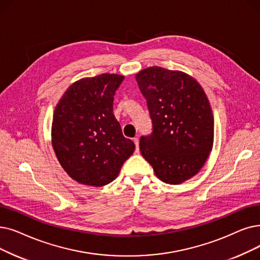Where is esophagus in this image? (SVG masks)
<instances>
[{
  "mask_svg": "<svg viewBox=\"0 0 260 260\" xmlns=\"http://www.w3.org/2000/svg\"><path fill=\"white\" fill-rule=\"evenodd\" d=\"M133 141H134L135 145H136V153H138L139 152V139L138 138H134Z\"/></svg>",
  "mask_w": 260,
  "mask_h": 260,
  "instance_id": "34e87169",
  "label": "esophagus"
}]
</instances>
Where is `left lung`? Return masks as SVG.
<instances>
[{
  "mask_svg": "<svg viewBox=\"0 0 260 260\" xmlns=\"http://www.w3.org/2000/svg\"><path fill=\"white\" fill-rule=\"evenodd\" d=\"M153 133L140 151L161 182L179 185L206 162L213 145V116L204 89L189 74L150 67L136 74Z\"/></svg>",
  "mask_w": 260,
  "mask_h": 260,
  "instance_id": "left-lung-1",
  "label": "left lung"
}]
</instances>
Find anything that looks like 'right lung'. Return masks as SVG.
Segmentation results:
<instances>
[{
  "label": "right lung",
  "instance_id": "1",
  "mask_svg": "<svg viewBox=\"0 0 260 260\" xmlns=\"http://www.w3.org/2000/svg\"><path fill=\"white\" fill-rule=\"evenodd\" d=\"M123 80L114 73L81 78L67 88L55 107L54 152L68 175L82 185L111 183L135 151L112 112L114 95Z\"/></svg>",
  "mask_w": 260,
  "mask_h": 260
}]
</instances>
